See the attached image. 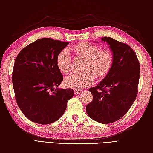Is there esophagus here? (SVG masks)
Returning a JSON list of instances; mask_svg holds the SVG:
<instances>
[{
    "label": "esophagus",
    "instance_id": "1",
    "mask_svg": "<svg viewBox=\"0 0 153 153\" xmlns=\"http://www.w3.org/2000/svg\"><path fill=\"white\" fill-rule=\"evenodd\" d=\"M74 93H75V95H77V94H79L81 93V91L80 90H78V89H75L74 90Z\"/></svg>",
    "mask_w": 153,
    "mask_h": 153
}]
</instances>
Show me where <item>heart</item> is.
Segmentation results:
<instances>
[{"mask_svg":"<svg viewBox=\"0 0 153 153\" xmlns=\"http://www.w3.org/2000/svg\"><path fill=\"white\" fill-rule=\"evenodd\" d=\"M76 56L85 59L82 69L84 71L73 73L64 80L68 87L82 89L93 84L95 76L103 78L107 75L114 62L112 52L109 49L100 48L88 42H81L70 48ZM57 64L62 73L67 74L70 71L71 57L68 50L64 49L57 57Z\"/></svg>","mask_w":153,"mask_h":153,"instance_id":"heart-1","label":"heart"}]
</instances>
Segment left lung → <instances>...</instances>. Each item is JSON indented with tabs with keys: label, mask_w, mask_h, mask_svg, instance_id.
Returning a JSON list of instances; mask_svg holds the SVG:
<instances>
[{
	"label": "left lung",
	"mask_w": 153,
	"mask_h": 153,
	"mask_svg": "<svg viewBox=\"0 0 153 153\" xmlns=\"http://www.w3.org/2000/svg\"><path fill=\"white\" fill-rule=\"evenodd\" d=\"M109 45L114 62L107 75L94 87L89 89L93 99L86 106V112L94 121L109 124L126 114L138 92L140 64L133 50L109 37L101 38Z\"/></svg>",
	"instance_id": "8db88e82"
}]
</instances>
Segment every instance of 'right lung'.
<instances>
[{"instance_id": "right-lung-1", "label": "right lung", "mask_w": 153, "mask_h": 153, "mask_svg": "<svg viewBox=\"0 0 153 153\" xmlns=\"http://www.w3.org/2000/svg\"><path fill=\"white\" fill-rule=\"evenodd\" d=\"M68 44L39 39L17 55L12 73L15 99L22 113L32 122L48 124L57 121L74 96L72 89L57 87L63 80L57 57Z\"/></svg>"}]
</instances>
